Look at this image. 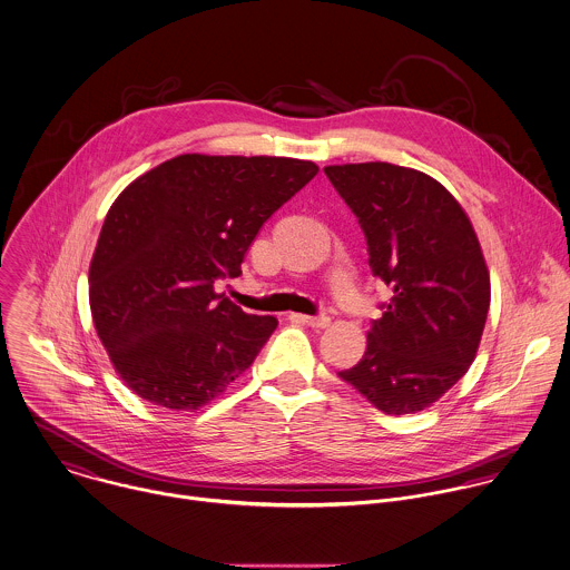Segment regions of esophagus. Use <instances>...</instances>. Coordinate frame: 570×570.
I'll use <instances>...</instances> for the list:
<instances>
[{
  "label": "esophagus",
  "mask_w": 570,
  "mask_h": 570,
  "mask_svg": "<svg viewBox=\"0 0 570 570\" xmlns=\"http://www.w3.org/2000/svg\"><path fill=\"white\" fill-rule=\"evenodd\" d=\"M295 318H297V321H302V323H306V325H313V327H327V325H330V321H332L327 315H295Z\"/></svg>",
  "instance_id": "34e87169"
}]
</instances>
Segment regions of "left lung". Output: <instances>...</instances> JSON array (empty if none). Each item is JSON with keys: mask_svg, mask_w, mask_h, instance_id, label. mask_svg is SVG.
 I'll return each instance as SVG.
<instances>
[{"mask_svg": "<svg viewBox=\"0 0 570 570\" xmlns=\"http://www.w3.org/2000/svg\"><path fill=\"white\" fill-rule=\"evenodd\" d=\"M356 214L370 266L393 288L363 358L338 376L386 415L417 413L470 370L490 311V271L459 200L384 161L323 168Z\"/></svg>", "mask_w": 570, "mask_h": 570, "instance_id": "8db88e82", "label": "left lung"}]
</instances>
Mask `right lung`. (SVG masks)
<instances>
[{
    "label": "right lung",
    "mask_w": 570,
    "mask_h": 570,
    "mask_svg": "<svg viewBox=\"0 0 570 570\" xmlns=\"http://www.w3.org/2000/svg\"><path fill=\"white\" fill-rule=\"evenodd\" d=\"M318 173L291 157L179 155L111 205L89 266V306L109 358L139 397L196 411L277 327L214 291L238 277L259 227Z\"/></svg>",
    "instance_id": "right-lung-1"
}]
</instances>
